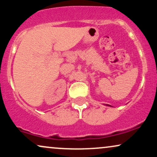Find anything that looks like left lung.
<instances>
[{
  "label": "left lung",
  "instance_id": "1",
  "mask_svg": "<svg viewBox=\"0 0 157 157\" xmlns=\"http://www.w3.org/2000/svg\"><path fill=\"white\" fill-rule=\"evenodd\" d=\"M110 106H111V105H110Z\"/></svg>",
  "mask_w": 157,
  "mask_h": 157
}]
</instances>
